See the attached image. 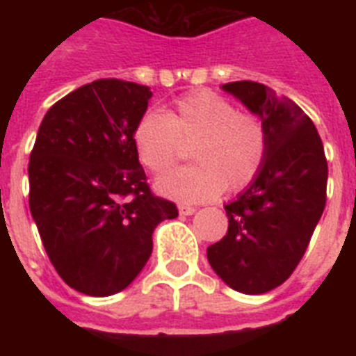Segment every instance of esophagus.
I'll use <instances>...</instances> for the list:
<instances>
[{"mask_svg": "<svg viewBox=\"0 0 356 356\" xmlns=\"http://www.w3.org/2000/svg\"><path fill=\"white\" fill-rule=\"evenodd\" d=\"M178 212H180V216H193L196 212V209L191 205H180L178 207Z\"/></svg>", "mask_w": 356, "mask_h": 356, "instance_id": "esophagus-1", "label": "esophagus"}]
</instances>
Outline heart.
<instances>
[{"instance_id":"obj_1","label":"heart","mask_w":356,"mask_h":356,"mask_svg":"<svg viewBox=\"0 0 356 356\" xmlns=\"http://www.w3.org/2000/svg\"><path fill=\"white\" fill-rule=\"evenodd\" d=\"M134 144L153 175L175 168L184 146H193L191 156L197 163L162 176L156 191L181 203H201L225 187L241 191L257 178L267 155V131L257 115L201 90L180 97L165 114L146 112L135 124Z\"/></svg>"}]
</instances>
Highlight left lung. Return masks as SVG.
<instances>
[{"mask_svg": "<svg viewBox=\"0 0 356 356\" xmlns=\"http://www.w3.org/2000/svg\"><path fill=\"white\" fill-rule=\"evenodd\" d=\"M221 89L259 115L267 155L250 187L225 205L228 232L207 257L228 287L264 294L284 284L303 259L326 205L328 163L312 119L292 99L248 80Z\"/></svg>", "mask_w": 356, "mask_h": 356, "instance_id": "8db88e82", "label": "left lung"}]
</instances>
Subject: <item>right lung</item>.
Masks as SVG:
<instances>
[{
    "instance_id": "add662e5",
    "label": "right lung",
    "mask_w": 356,
    "mask_h": 356,
    "mask_svg": "<svg viewBox=\"0 0 356 356\" xmlns=\"http://www.w3.org/2000/svg\"><path fill=\"white\" fill-rule=\"evenodd\" d=\"M149 87L103 78L46 112L28 163L30 212L44 250L69 287L105 298L137 278L153 232L178 217L151 194L134 144Z\"/></svg>"
}]
</instances>
